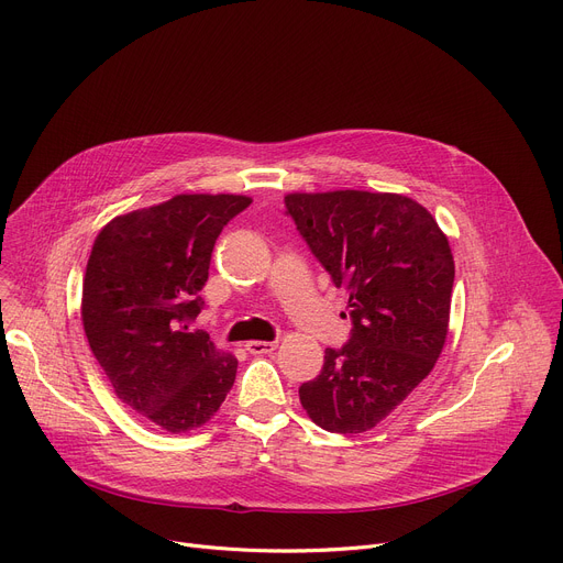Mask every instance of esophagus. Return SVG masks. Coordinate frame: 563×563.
<instances>
[{
	"instance_id": "34e87169",
	"label": "esophagus",
	"mask_w": 563,
	"mask_h": 563,
	"mask_svg": "<svg viewBox=\"0 0 563 563\" xmlns=\"http://www.w3.org/2000/svg\"><path fill=\"white\" fill-rule=\"evenodd\" d=\"M245 350H247L250 354H271V352L277 350V342H275V340H273V342H268V340H250V342L245 344Z\"/></svg>"
}]
</instances>
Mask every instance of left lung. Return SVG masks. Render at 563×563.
<instances>
[{
	"instance_id": "1",
	"label": "left lung",
	"mask_w": 563,
	"mask_h": 563,
	"mask_svg": "<svg viewBox=\"0 0 563 563\" xmlns=\"http://www.w3.org/2000/svg\"><path fill=\"white\" fill-rule=\"evenodd\" d=\"M286 213L333 284L350 290L352 333L324 352L299 401L329 432H365L442 354L455 264L426 207L397 194H288Z\"/></svg>"
}]
</instances>
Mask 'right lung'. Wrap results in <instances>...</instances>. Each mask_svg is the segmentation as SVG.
<instances>
[{
	"label": "right lung",
	"instance_id": "add662e5",
	"mask_svg": "<svg viewBox=\"0 0 563 563\" xmlns=\"http://www.w3.org/2000/svg\"><path fill=\"white\" fill-rule=\"evenodd\" d=\"M252 200L183 194L117 216L97 236L82 279V327L117 397L166 432L213 417L236 378V358L191 322L213 243Z\"/></svg>",
	"mask_w": 563,
	"mask_h": 563
}]
</instances>
